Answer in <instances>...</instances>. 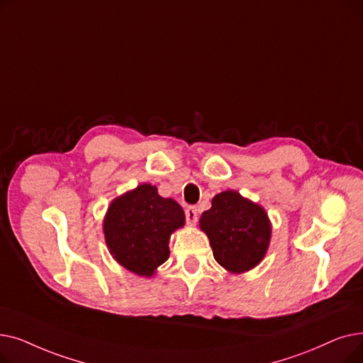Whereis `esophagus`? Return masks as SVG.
I'll return each instance as SVG.
<instances>
[{
    "instance_id": "obj_1",
    "label": "esophagus",
    "mask_w": 363,
    "mask_h": 363,
    "mask_svg": "<svg viewBox=\"0 0 363 363\" xmlns=\"http://www.w3.org/2000/svg\"><path fill=\"white\" fill-rule=\"evenodd\" d=\"M185 218H186V223H188V225H196V222H197V219H199V208L194 207V206L186 207Z\"/></svg>"
}]
</instances>
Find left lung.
Here are the masks:
<instances>
[{"mask_svg": "<svg viewBox=\"0 0 363 363\" xmlns=\"http://www.w3.org/2000/svg\"><path fill=\"white\" fill-rule=\"evenodd\" d=\"M200 228L216 262L231 274L253 269L268 252L272 226L264 208L234 189L216 194L203 212Z\"/></svg>", "mask_w": 363, "mask_h": 363, "instance_id": "8db88e82", "label": "left lung"}]
</instances>
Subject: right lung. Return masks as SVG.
<instances>
[{
	"mask_svg": "<svg viewBox=\"0 0 363 363\" xmlns=\"http://www.w3.org/2000/svg\"><path fill=\"white\" fill-rule=\"evenodd\" d=\"M185 223L182 207L141 184L114 199L104 218L108 252L119 264L140 277H152L169 257V238Z\"/></svg>",
	"mask_w": 363,
	"mask_h": 363,
	"instance_id": "obj_1",
	"label": "right lung"
}]
</instances>
